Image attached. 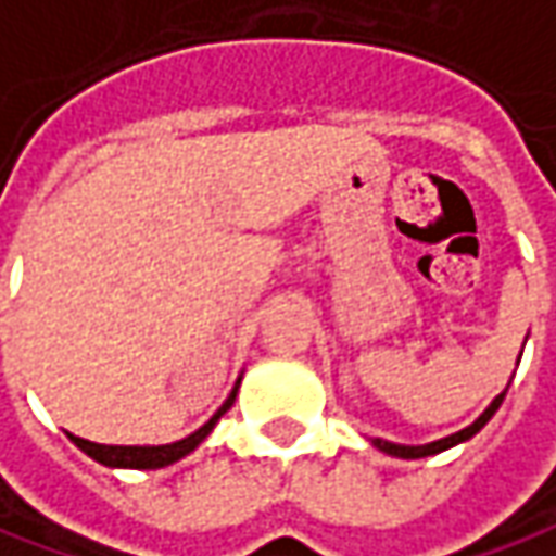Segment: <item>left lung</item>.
<instances>
[{"mask_svg":"<svg viewBox=\"0 0 556 556\" xmlns=\"http://www.w3.org/2000/svg\"><path fill=\"white\" fill-rule=\"evenodd\" d=\"M523 354V351H520ZM520 363V359H517ZM507 388H510V381H507ZM507 388L492 403H489L486 409L480 412L473 421H470L468 428H462V431L450 433V437H440V440H433V443H421V446H406V443H391V440H381V437H372L369 443H372L375 450L384 452V455H393V458H428V455H437V452H446L452 450V446H458V443H468L473 433H480L483 428H486V421L498 412V406H502V400H505Z\"/></svg>","mask_w":556,"mask_h":556,"instance_id":"8db88e82","label":"left lung"}]
</instances>
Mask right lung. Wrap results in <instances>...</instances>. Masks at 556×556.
<instances>
[{
    "mask_svg": "<svg viewBox=\"0 0 556 556\" xmlns=\"http://www.w3.org/2000/svg\"><path fill=\"white\" fill-rule=\"evenodd\" d=\"M240 381H242V375L237 378L233 391L227 393V400L218 406V412H215L202 428H197L193 433H187L184 440H175V443H163V446H104V443H91V440L73 437V433H70V440H73L79 450L86 452L88 458H94V462H98V465H104V468H135V470L168 468V465L181 462L184 455H190V452L197 450L208 433L215 431V425L220 421V415L233 406L237 391H240Z\"/></svg>",
    "mask_w": 556,
    "mask_h": 556,
    "instance_id": "right-lung-1",
    "label": "right lung"
}]
</instances>
